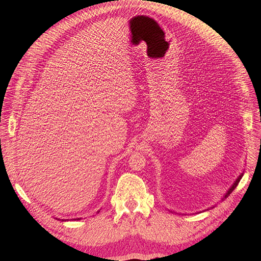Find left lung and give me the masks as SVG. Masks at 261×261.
Wrapping results in <instances>:
<instances>
[{
  "label": "left lung",
  "mask_w": 261,
  "mask_h": 261,
  "mask_svg": "<svg viewBox=\"0 0 261 261\" xmlns=\"http://www.w3.org/2000/svg\"><path fill=\"white\" fill-rule=\"evenodd\" d=\"M242 176H243V173H242V174L238 177V178H236V180L234 181V183H233V185L230 187V189H228V191L226 192V194L224 195V197H223V198L222 199H224V198H226V197H228V195H230L233 191H234V189H235V187L236 186H238L239 185V183H240V180H241V178H242Z\"/></svg>",
  "instance_id": "1"
}]
</instances>
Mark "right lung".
I'll list each match as a JSON object with an SVG mask.
<instances>
[{"label":"right lung","instance_id":"add662e5","mask_svg":"<svg viewBox=\"0 0 261 261\" xmlns=\"http://www.w3.org/2000/svg\"><path fill=\"white\" fill-rule=\"evenodd\" d=\"M98 212H99V211H98ZM75 220H76V219H75ZM77 220H81V219H80V218H78V219H77ZM62 221H63V220H62Z\"/></svg>","mask_w":261,"mask_h":261}]
</instances>
